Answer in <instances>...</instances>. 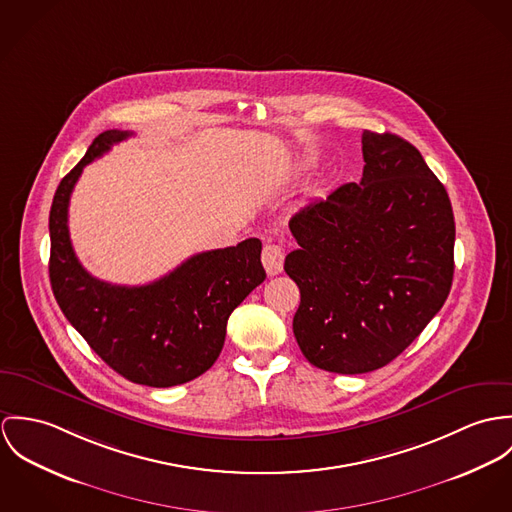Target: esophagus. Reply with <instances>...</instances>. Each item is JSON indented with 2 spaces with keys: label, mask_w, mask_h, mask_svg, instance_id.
Wrapping results in <instances>:
<instances>
[{
  "label": "esophagus",
  "mask_w": 512,
  "mask_h": 512,
  "mask_svg": "<svg viewBox=\"0 0 512 512\" xmlns=\"http://www.w3.org/2000/svg\"><path fill=\"white\" fill-rule=\"evenodd\" d=\"M263 267L267 271V275L275 277L283 271L284 265V249L279 243H273V241H267L265 247H263Z\"/></svg>",
  "instance_id": "obj_1"
}]
</instances>
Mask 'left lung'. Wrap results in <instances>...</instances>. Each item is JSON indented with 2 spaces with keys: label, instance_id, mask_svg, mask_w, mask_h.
<instances>
[{
  "label": "left lung",
  "instance_id": "1",
  "mask_svg": "<svg viewBox=\"0 0 512 512\" xmlns=\"http://www.w3.org/2000/svg\"><path fill=\"white\" fill-rule=\"evenodd\" d=\"M363 176L300 208L284 259L300 288L292 320L318 369L359 375L400 355L444 306L455 222L444 184L395 133L363 131Z\"/></svg>",
  "mask_w": 512,
  "mask_h": 512
}]
</instances>
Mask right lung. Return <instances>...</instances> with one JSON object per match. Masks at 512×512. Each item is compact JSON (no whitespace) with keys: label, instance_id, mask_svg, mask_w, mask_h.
<instances>
[{"label":"right lung","instance_id":"right-lung-1","mask_svg":"<svg viewBox=\"0 0 512 512\" xmlns=\"http://www.w3.org/2000/svg\"><path fill=\"white\" fill-rule=\"evenodd\" d=\"M129 135L119 129L100 133L60 180L49 216V277L66 320L115 373L163 389L188 383L214 365L229 314L267 275L257 237L192 255L143 286L104 283L80 265L68 233L70 194L84 167Z\"/></svg>","mask_w":512,"mask_h":512}]
</instances>
